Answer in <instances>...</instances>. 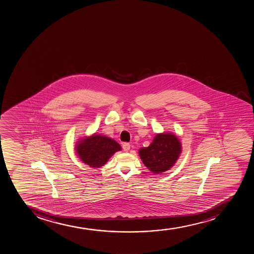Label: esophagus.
Listing matches in <instances>:
<instances>
[{
  "instance_id": "obj_1",
  "label": "esophagus",
  "mask_w": 254,
  "mask_h": 254,
  "mask_svg": "<svg viewBox=\"0 0 254 254\" xmlns=\"http://www.w3.org/2000/svg\"><path fill=\"white\" fill-rule=\"evenodd\" d=\"M130 147H131V145L129 144L128 142H124L123 144V150L125 152H128L130 150Z\"/></svg>"
}]
</instances>
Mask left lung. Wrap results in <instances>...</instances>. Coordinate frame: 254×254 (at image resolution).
<instances>
[{"instance_id": "obj_1", "label": "left lung", "mask_w": 254, "mask_h": 254, "mask_svg": "<svg viewBox=\"0 0 254 254\" xmlns=\"http://www.w3.org/2000/svg\"><path fill=\"white\" fill-rule=\"evenodd\" d=\"M181 147L175 134L158 133L148 147L140 149L139 156L151 172L159 175L174 166L182 151Z\"/></svg>"}]
</instances>
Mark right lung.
<instances>
[{
    "instance_id": "obj_1",
    "label": "right lung",
    "mask_w": 254,
    "mask_h": 254,
    "mask_svg": "<svg viewBox=\"0 0 254 254\" xmlns=\"http://www.w3.org/2000/svg\"><path fill=\"white\" fill-rule=\"evenodd\" d=\"M75 150L81 161L92 168L103 166L116 152L122 150L115 140L99 134H93L79 140Z\"/></svg>"
}]
</instances>
